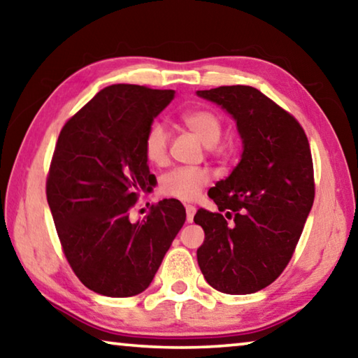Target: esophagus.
<instances>
[{"label": "esophagus", "instance_id": "1", "mask_svg": "<svg viewBox=\"0 0 358 358\" xmlns=\"http://www.w3.org/2000/svg\"><path fill=\"white\" fill-rule=\"evenodd\" d=\"M185 213H187V222H193V217H195L196 208L192 206V204H185Z\"/></svg>", "mask_w": 358, "mask_h": 358}]
</instances>
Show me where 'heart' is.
Listing matches in <instances>:
<instances>
[{"label":"heart","mask_w":358,"mask_h":358,"mask_svg":"<svg viewBox=\"0 0 358 358\" xmlns=\"http://www.w3.org/2000/svg\"><path fill=\"white\" fill-rule=\"evenodd\" d=\"M180 122L190 133L213 149L222 138L220 117L209 109H193L180 115ZM143 154L148 163L163 166L168 162V134L158 124L149 127L143 139ZM209 184V173L203 168H174L165 173L158 180L162 195L180 201H193L200 196L204 187Z\"/></svg>","instance_id":"b5f03b06"}]
</instances>
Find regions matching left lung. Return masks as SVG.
I'll return each instance as SVG.
<instances>
[{
  "mask_svg": "<svg viewBox=\"0 0 358 358\" xmlns=\"http://www.w3.org/2000/svg\"><path fill=\"white\" fill-rule=\"evenodd\" d=\"M196 95L233 115L244 144L241 162L208 192L219 213L193 217L204 230L198 265L215 290L254 294L280 276L301 236L315 195L311 148L300 122L254 87Z\"/></svg>",
  "mask_w": 358,
  "mask_h": 358,
  "instance_id": "8db88e82",
  "label": "left lung"
}]
</instances>
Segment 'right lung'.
Here are the masks:
<instances>
[{"mask_svg": "<svg viewBox=\"0 0 358 358\" xmlns=\"http://www.w3.org/2000/svg\"><path fill=\"white\" fill-rule=\"evenodd\" d=\"M174 90L117 84L98 92L63 125L45 195L63 254L76 276L99 295L144 292L185 222L178 200L152 204L133 224L130 210L150 192L143 139Z\"/></svg>", "mask_w": 358, "mask_h": 358, "instance_id": "1", "label": "right lung"}]
</instances>
